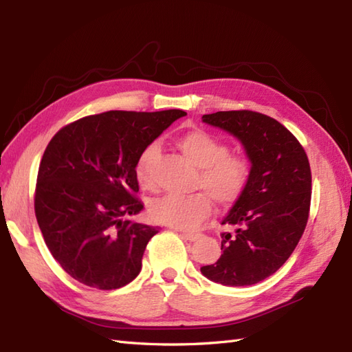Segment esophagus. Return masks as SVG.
Here are the masks:
<instances>
[{"label": "esophagus", "instance_id": "1", "mask_svg": "<svg viewBox=\"0 0 352 352\" xmlns=\"http://www.w3.org/2000/svg\"><path fill=\"white\" fill-rule=\"evenodd\" d=\"M180 236H182L183 239H186V241H189V242H195L197 239L201 237L199 233H186V231H183V233H182Z\"/></svg>", "mask_w": 352, "mask_h": 352}]
</instances>
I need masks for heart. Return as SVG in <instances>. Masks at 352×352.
<instances>
[{
	"label": "heart",
	"mask_w": 352,
	"mask_h": 352,
	"mask_svg": "<svg viewBox=\"0 0 352 352\" xmlns=\"http://www.w3.org/2000/svg\"><path fill=\"white\" fill-rule=\"evenodd\" d=\"M183 154L199 168L197 188L206 192L189 197L164 195L149 206L151 218L172 228L195 230L212 213V199L221 206H231L248 188L252 163L242 153H228V146L214 134L192 129L177 139ZM159 155V145L149 144L134 163V174L142 188L153 186V166Z\"/></svg>",
	"instance_id": "b5f03b06"
}]
</instances>
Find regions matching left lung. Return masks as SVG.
<instances>
[{
    "instance_id": "1",
    "label": "left lung",
    "mask_w": 352,
    "mask_h": 352,
    "mask_svg": "<svg viewBox=\"0 0 352 352\" xmlns=\"http://www.w3.org/2000/svg\"><path fill=\"white\" fill-rule=\"evenodd\" d=\"M203 122L242 142L252 174L222 221L234 233L221 234V257L201 272L223 286H251L278 271L300 242L310 212V163L294 134L258 111H216Z\"/></svg>"
}]
</instances>
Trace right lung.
Masks as SVG:
<instances>
[{
  "label": "right lung",
  "mask_w": 352,
  "mask_h": 352,
  "mask_svg": "<svg viewBox=\"0 0 352 352\" xmlns=\"http://www.w3.org/2000/svg\"><path fill=\"white\" fill-rule=\"evenodd\" d=\"M186 115L183 110H111L58 130L37 172L34 213L63 271L89 287L133 281L155 227L126 219L144 203L134 163L146 145Z\"/></svg>",
  "instance_id": "1"
}]
</instances>
